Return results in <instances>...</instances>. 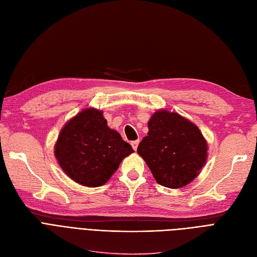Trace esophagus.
Listing matches in <instances>:
<instances>
[{"instance_id": "esophagus-1", "label": "esophagus", "mask_w": 257, "mask_h": 257, "mask_svg": "<svg viewBox=\"0 0 257 257\" xmlns=\"http://www.w3.org/2000/svg\"><path fill=\"white\" fill-rule=\"evenodd\" d=\"M139 143H140V141H139V140H137V141H132V142H131V146H132V148H134L135 150H137V149H138V146H139Z\"/></svg>"}]
</instances>
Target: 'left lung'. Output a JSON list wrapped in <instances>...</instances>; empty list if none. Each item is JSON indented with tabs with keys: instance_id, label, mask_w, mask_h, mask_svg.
I'll return each mask as SVG.
<instances>
[{
	"instance_id": "left-lung-1",
	"label": "left lung",
	"mask_w": 257,
	"mask_h": 257,
	"mask_svg": "<svg viewBox=\"0 0 257 257\" xmlns=\"http://www.w3.org/2000/svg\"><path fill=\"white\" fill-rule=\"evenodd\" d=\"M148 135L138 154L156 181L169 188L187 185L200 174L207 158V143L194 122L176 112L159 110L148 121Z\"/></svg>"
}]
</instances>
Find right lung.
<instances>
[{"mask_svg": "<svg viewBox=\"0 0 257 257\" xmlns=\"http://www.w3.org/2000/svg\"><path fill=\"white\" fill-rule=\"evenodd\" d=\"M132 153L118 132L108 127L102 111L94 108L82 110L66 122L55 145L63 172L88 187L103 185Z\"/></svg>", "mask_w": 257, "mask_h": 257, "instance_id": "obj_1", "label": "right lung"}]
</instances>
